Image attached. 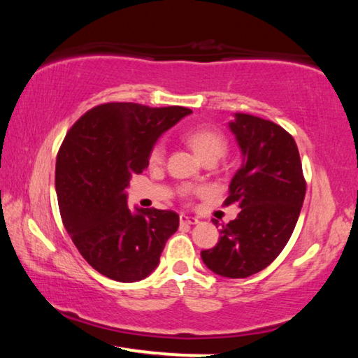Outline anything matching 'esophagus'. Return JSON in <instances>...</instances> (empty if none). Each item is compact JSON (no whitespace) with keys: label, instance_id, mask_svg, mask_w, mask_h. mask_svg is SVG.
<instances>
[{"label":"esophagus","instance_id":"esophagus-1","mask_svg":"<svg viewBox=\"0 0 358 358\" xmlns=\"http://www.w3.org/2000/svg\"><path fill=\"white\" fill-rule=\"evenodd\" d=\"M180 222L181 224H197L199 220L194 216H187V215H180Z\"/></svg>","mask_w":358,"mask_h":358}]
</instances>
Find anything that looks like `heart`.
I'll use <instances>...</instances> for the list:
<instances>
[{"mask_svg": "<svg viewBox=\"0 0 358 358\" xmlns=\"http://www.w3.org/2000/svg\"><path fill=\"white\" fill-rule=\"evenodd\" d=\"M185 142L189 145L203 162L207 161H217L220 157L226 155L227 151V138L224 137L221 131H217L213 126H196L189 131H186L183 134ZM164 143L157 142L153 145V148L150 150L148 161L151 166L159 164L164 157Z\"/></svg>", "mask_w": 358, "mask_h": 358, "instance_id": "heart-1", "label": "heart"}]
</instances>
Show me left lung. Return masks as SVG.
Listing matches in <instances>:
<instances>
[{"label": "left lung", "mask_w": 358, "mask_h": 358, "mask_svg": "<svg viewBox=\"0 0 358 358\" xmlns=\"http://www.w3.org/2000/svg\"><path fill=\"white\" fill-rule=\"evenodd\" d=\"M229 128L237 137L243 164L230 181L224 205L235 203L240 213L222 224L217 245L201 256L216 275L248 278L268 266L287 245L306 181L294 137L280 124L235 113Z\"/></svg>", "instance_id": "8db88e82"}]
</instances>
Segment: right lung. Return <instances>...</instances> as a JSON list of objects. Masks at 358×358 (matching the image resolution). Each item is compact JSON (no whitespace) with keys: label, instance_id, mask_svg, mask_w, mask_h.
Segmentation results:
<instances>
[{"label":"right lung","instance_id":"add662e5","mask_svg":"<svg viewBox=\"0 0 358 358\" xmlns=\"http://www.w3.org/2000/svg\"><path fill=\"white\" fill-rule=\"evenodd\" d=\"M191 112L106 102L83 113L66 134L55 171L59 215L78 252L101 275L120 282L143 280L177 232L175 211L131 213L124 191L148 167L157 137Z\"/></svg>","mask_w":358,"mask_h":358}]
</instances>
